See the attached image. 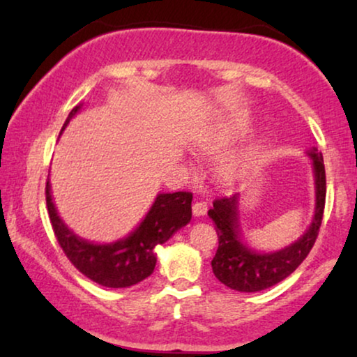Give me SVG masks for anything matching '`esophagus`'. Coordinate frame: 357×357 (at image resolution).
Masks as SVG:
<instances>
[{
  "label": "esophagus",
  "mask_w": 357,
  "mask_h": 357,
  "mask_svg": "<svg viewBox=\"0 0 357 357\" xmlns=\"http://www.w3.org/2000/svg\"><path fill=\"white\" fill-rule=\"evenodd\" d=\"M206 211H208V203L206 202H202V199H199V202H195L193 203V214L195 216H204V214H206Z\"/></svg>",
  "instance_id": "obj_1"
}]
</instances>
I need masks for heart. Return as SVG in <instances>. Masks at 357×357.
<instances>
[{
	"label": "heart",
	"mask_w": 357,
	"mask_h": 357,
	"mask_svg": "<svg viewBox=\"0 0 357 357\" xmlns=\"http://www.w3.org/2000/svg\"><path fill=\"white\" fill-rule=\"evenodd\" d=\"M237 126L238 125H219V126H216V128L208 131V133L198 141V148L199 149H211L213 146L222 143V141L226 139L229 135H232V131L236 130Z\"/></svg>",
	"instance_id": "b5f03b06"
}]
</instances>
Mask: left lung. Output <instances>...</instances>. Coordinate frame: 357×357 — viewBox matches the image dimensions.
I'll return each mask as SVG.
<instances>
[{
  "instance_id": "8db88e82",
  "label": "left lung",
  "mask_w": 357,
  "mask_h": 357,
  "mask_svg": "<svg viewBox=\"0 0 357 357\" xmlns=\"http://www.w3.org/2000/svg\"><path fill=\"white\" fill-rule=\"evenodd\" d=\"M314 164L315 178V214L314 221L304 236L291 245L278 252L260 253L243 243L238 229V193L232 197H219L213 202L208 216L216 224L219 247L211 266L214 276L222 284L241 292H257L278 284L296 271L305 260L319 236L324 219L326 177L324 158L314 148L309 153Z\"/></svg>"
}]
</instances>
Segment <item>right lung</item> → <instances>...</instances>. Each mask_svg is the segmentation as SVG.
<instances>
[{"mask_svg":"<svg viewBox=\"0 0 357 357\" xmlns=\"http://www.w3.org/2000/svg\"><path fill=\"white\" fill-rule=\"evenodd\" d=\"M79 109L81 104L70 112L61 131ZM45 198L53 232L68 260L82 275L105 287H128L153 275L158 260L154 248L167 242L192 219V193H159L149 213L128 237L112 243H92L77 237L58 216L48 180Z\"/></svg>","mask_w":357,"mask_h":357,"instance_id":"add662e5","label":"right lung"}]
</instances>
